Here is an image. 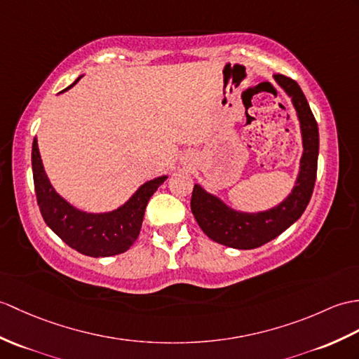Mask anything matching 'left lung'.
<instances>
[{
	"label": "left lung",
	"instance_id": "left-lung-1",
	"mask_svg": "<svg viewBox=\"0 0 359 359\" xmlns=\"http://www.w3.org/2000/svg\"><path fill=\"white\" fill-rule=\"evenodd\" d=\"M273 81L290 97L302 133L303 154L292 191L278 205L263 211L246 212L229 206L200 183H196L193 189L191 211L198 226L211 240L228 248L254 249L268 243L302 217L312 197L320 149L318 125L304 93L294 79L273 74Z\"/></svg>",
	"mask_w": 359,
	"mask_h": 359
}]
</instances>
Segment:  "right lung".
I'll return each instance as SVG.
<instances>
[{
	"label": "right lung",
	"instance_id": "1",
	"mask_svg": "<svg viewBox=\"0 0 359 359\" xmlns=\"http://www.w3.org/2000/svg\"><path fill=\"white\" fill-rule=\"evenodd\" d=\"M81 78L82 74L61 93L76 86ZM32 171L39 211L47 226L64 243L88 257H111L128 251L140 232L148 200L168 179V174H162L147 180L127 202L111 211L87 212L56 193L44 170L36 137L32 145Z\"/></svg>",
	"mask_w": 359,
	"mask_h": 359
}]
</instances>
